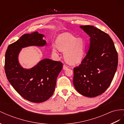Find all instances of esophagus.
<instances>
[{
    "mask_svg": "<svg viewBox=\"0 0 124 124\" xmlns=\"http://www.w3.org/2000/svg\"><path fill=\"white\" fill-rule=\"evenodd\" d=\"M68 68V66L67 65H65V64L63 65V70H66Z\"/></svg>",
    "mask_w": 124,
    "mask_h": 124,
    "instance_id": "esophagus-1",
    "label": "esophagus"
}]
</instances>
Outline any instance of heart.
<instances>
[{
  "label": "heart",
  "mask_w": 124,
  "mask_h": 124,
  "mask_svg": "<svg viewBox=\"0 0 124 124\" xmlns=\"http://www.w3.org/2000/svg\"><path fill=\"white\" fill-rule=\"evenodd\" d=\"M56 44L52 45V51L56 54L58 51L64 52L65 61L70 64L80 63L84 55L85 44L82 39L75 37L69 33H64L58 37Z\"/></svg>",
  "instance_id": "b5f03b06"
}]
</instances>
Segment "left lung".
<instances>
[{"instance_id":"1","label":"left lung","mask_w":124,"mask_h":124,"mask_svg":"<svg viewBox=\"0 0 124 124\" xmlns=\"http://www.w3.org/2000/svg\"><path fill=\"white\" fill-rule=\"evenodd\" d=\"M90 37V46L81 64L74 68L73 84L78 92L94 97L110 85L118 65V54L107 33L93 26H81Z\"/></svg>"}]
</instances>
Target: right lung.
<instances>
[{
	"label": "right lung",
	"mask_w": 124,
	"mask_h": 124,
	"mask_svg": "<svg viewBox=\"0 0 124 124\" xmlns=\"http://www.w3.org/2000/svg\"><path fill=\"white\" fill-rule=\"evenodd\" d=\"M43 37L37 31L24 34L9 44L5 54V70L9 83L22 97L33 103L43 102L52 96L63 67L61 62L49 59L41 60L30 69H23L19 63L18 57L21 49L45 46Z\"/></svg>",
	"instance_id": "obj_1"
}]
</instances>
